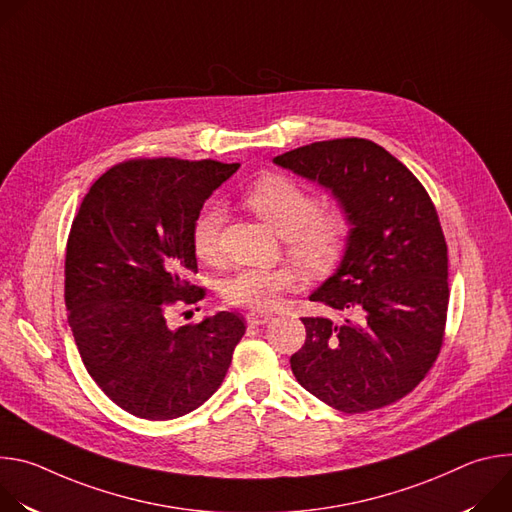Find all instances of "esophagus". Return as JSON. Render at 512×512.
Masks as SVG:
<instances>
[{
    "label": "esophagus",
    "mask_w": 512,
    "mask_h": 512,
    "mask_svg": "<svg viewBox=\"0 0 512 512\" xmlns=\"http://www.w3.org/2000/svg\"><path fill=\"white\" fill-rule=\"evenodd\" d=\"M269 320H273L271 314H263V312H249V314H247V324H251V326L267 324Z\"/></svg>",
    "instance_id": "1"
}]
</instances>
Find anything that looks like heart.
<instances>
[{"instance_id":"b5f03b06","label":"heart","mask_w":512,"mask_h":512,"mask_svg":"<svg viewBox=\"0 0 512 512\" xmlns=\"http://www.w3.org/2000/svg\"><path fill=\"white\" fill-rule=\"evenodd\" d=\"M245 204L281 237L287 249L310 273L330 271L346 241V218L336 208H320L318 198L300 182L287 176H265L253 182ZM225 212L218 204L204 206L192 225V249L198 259L212 263L221 251V229ZM298 281L291 265L243 267L223 283V300L231 306L267 310L277 304L283 291Z\"/></svg>"}]
</instances>
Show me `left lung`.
Segmentation results:
<instances>
[{
  "mask_svg": "<svg viewBox=\"0 0 512 512\" xmlns=\"http://www.w3.org/2000/svg\"><path fill=\"white\" fill-rule=\"evenodd\" d=\"M273 162L318 182L350 225L338 269L310 300L342 320L302 318L289 358L326 405L364 413L411 393L440 354L448 314V245L421 182L375 141H316Z\"/></svg>",
  "mask_w": 512,
  "mask_h": 512,
  "instance_id": "8db88e82",
  "label": "left lung"
}]
</instances>
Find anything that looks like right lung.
<instances>
[{
  "label": "right lung",
  "instance_id": "add662e5",
  "mask_svg": "<svg viewBox=\"0 0 512 512\" xmlns=\"http://www.w3.org/2000/svg\"><path fill=\"white\" fill-rule=\"evenodd\" d=\"M239 170L214 160H131L105 172L72 221L64 304L81 358L99 389L127 413L166 421L221 387L245 334L239 314L170 328L172 304L204 289L192 225L208 196Z\"/></svg>",
  "mask_w": 512,
  "mask_h": 512
}]
</instances>
